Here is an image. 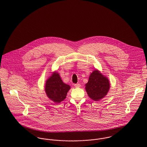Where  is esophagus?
<instances>
[{
  "label": "esophagus",
  "mask_w": 147,
  "mask_h": 147,
  "mask_svg": "<svg viewBox=\"0 0 147 147\" xmlns=\"http://www.w3.org/2000/svg\"><path fill=\"white\" fill-rule=\"evenodd\" d=\"M74 86L76 87V88H79L80 86V84H74Z\"/></svg>",
  "instance_id": "obj_1"
}]
</instances>
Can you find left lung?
Returning a JSON list of instances; mask_svg holds the SVG:
<instances>
[{"mask_svg":"<svg viewBox=\"0 0 147 147\" xmlns=\"http://www.w3.org/2000/svg\"><path fill=\"white\" fill-rule=\"evenodd\" d=\"M85 89L89 97L94 101H98L107 94L109 88V82L98 71H94L90 75Z\"/></svg>","mask_w":147,"mask_h":147,"instance_id":"8db88e82","label":"left lung"}]
</instances>
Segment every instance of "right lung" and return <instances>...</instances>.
I'll return each instance as SVG.
<instances>
[{
	"label": "right lung",
	"instance_id": "obj_1",
	"mask_svg": "<svg viewBox=\"0 0 147 147\" xmlns=\"http://www.w3.org/2000/svg\"><path fill=\"white\" fill-rule=\"evenodd\" d=\"M70 89V86L64 84L59 75L54 72L46 81L45 92L48 97L55 103H60L63 101Z\"/></svg>",
	"mask_w": 147,
	"mask_h": 147
}]
</instances>
